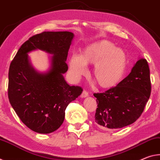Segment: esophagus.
<instances>
[{
	"label": "esophagus",
	"instance_id": "1",
	"mask_svg": "<svg viewBox=\"0 0 160 160\" xmlns=\"http://www.w3.org/2000/svg\"><path fill=\"white\" fill-rule=\"evenodd\" d=\"M87 96H88V91H83V92H82V95H81V97H82V98H86V97H87Z\"/></svg>",
	"mask_w": 160,
	"mask_h": 160
}]
</instances>
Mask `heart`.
<instances>
[{
  "mask_svg": "<svg viewBox=\"0 0 160 160\" xmlns=\"http://www.w3.org/2000/svg\"><path fill=\"white\" fill-rule=\"evenodd\" d=\"M127 57L125 52L111 42L101 40L90 44L81 54H74L69 62V72L74 79L86 73V64H95L93 77L102 88L116 86L124 74Z\"/></svg>",
  "mask_w": 160,
  "mask_h": 160,
  "instance_id": "1",
  "label": "heart"
}]
</instances>
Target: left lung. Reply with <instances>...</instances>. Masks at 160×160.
I'll return each instance as SVG.
<instances>
[{
    "label": "left lung",
    "mask_w": 160,
    "mask_h": 160,
    "mask_svg": "<svg viewBox=\"0 0 160 160\" xmlns=\"http://www.w3.org/2000/svg\"><path fill=\"white\" fill-rule=\"evenodd\" d=\"M150 93V68L142 58L116 86L93 94L98 103L96 122L103 129H119L133 123L142 113Z\"/></svg>",
    "instance_id": "1"
}]
</instances>
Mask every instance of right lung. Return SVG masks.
Masks as SVG:
<instances>
[{
	"label": "right lung",
	"instance_id": "add662e5",
	"mask_svg": "<svg viewBox=\"0 0 160 160\" xmlns=\"http://www.w3.org/2000/svg\"><path fill=\"white\" fill-rule=\"evenodd\" d=\"M74 34L43 32L22 44L10 63L8 72L9 101L23 123L36 132L55 131L64 120L65 110L83 89L69 86L63 74L68 70V51ZM41 49L53 54L51 69L40 73L28 61L27 53Z\"/></svg>",
	"mask_w": 160,
	"mask_h": 160
}]
</instances>
